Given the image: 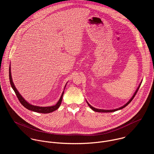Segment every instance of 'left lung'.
<instances>
[{"label": "left lung", "mask_w": 154, "mask_h": 154, "mask_svg": "<svg viewBox=\"0 0 154 154\" xmlns=\"http://www.w3.org/2000/svg\"><path fill=\"white\" fill-rule=\"evenodd\" d=\"M141 83L139 85V86H138V87L137 88V90L135 91V93L134 94V95H133V96L131 97V98L128 101V102H127L124 105H123L122 106H121V107H120V108H116V109H98V108H94V107H93V106H92L87 101H86V102H87V103H88V106L93 109V111H94V112H102V113H108V112H116V111H118V110H119V109H122V108H124V107H125L127 105H128L130 102H131V101L133 100V99L135 97V96L136 95V94L137 93V92H138V89L140 88V85H141Z\"/></svg>", "instance_id": "obj_1"}]
</instances>
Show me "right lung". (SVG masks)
Returning <instances> with one entry per match:
<instances>
[{
	"mask_svg": "<svg viewBox=\"0 0 154 154\" xmlns=\"http://www.w3.org/2000/svg\"><path fill=\"white\" fill-rule=\"evenodd\" d=\"M9 79H10V82L11 84V86L12 87V88L13 89L14 91L15 92V94H16V96L18 99V100H19V102H20V103L23 105L25 108H26L27 109H29V110L35 112H37V113H49L51 112H54L56 109H57L61 103L62 101V99H63V96L64 94V91L62 93V94L59 99V100L58 101V102L56 103V105H54V106H35V105H33L30 103H29V102H27L23 97L22 96L19 91L17 90V89L16 88V87L13 82V80H12V77H11V67L10 66L9 68ZM66 85H65L64 86V89Z\"/></svg>",
	"mask_w": 154,
	"mask_h": 154,
	"instance_id": "obj_1",
	"label": "right lung"
}]
</instances>
